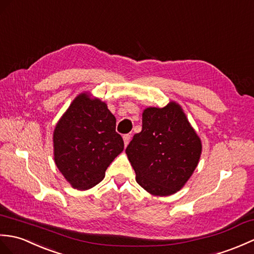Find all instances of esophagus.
Wrapping results in <instances>:
<instances>
[{"label": "esophagus", "instance_id": "34e87169", "mask_svg": "<svg viewBox=\"0 0 254 254\" xmlns=\"http://www.w3.org/2000/svg\"><path fill=\"white\" fill-rule=\"evenodd\" d=\"M129 139H131V135H129V134L123 135V140H125V145L126 146H127V144L129 143Z\"/></svg>", "mask_w": 254, "mask_h": 254}]
</instances>
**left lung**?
Instances as JSON below:
<instances>
[{
    "mask_svg": "<svg viewBox=\"0 0 254 254\" xmlns=\"http://www.w3.org/2000/svg\"><path fill=\"white\" fill-rule=\"evenodd\" d=\"M126 152L136 182L155 196H169L185 185L201 155V141L180 105L150 107L143 113V127Z\"/></svg>",
    "mask_w": 254,
    "mask_h": 254,
    "instance_id": "obj_1",
    "label": "left lung"
}]
</instances>
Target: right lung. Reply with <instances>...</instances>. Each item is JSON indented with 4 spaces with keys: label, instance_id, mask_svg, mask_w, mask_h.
Here are the masks:
<instances>
[{
    "label": "right lung",
    "instance_id": "add662e5",
    "mask_svg": "<svg viewBox=\"0 0 254 254\" xmlns=\"http://www.w3.org/2000/svg\"><path fill=\"white\" fill-rule=\"evenodd\" d=\"M53 140L58 170L79 190L102 182L109 164L125 148L107 105L85 93L75 97L58 121Z\"/></svg>",
    "mask_w": 254,
    "mask_h": 254
}]
</instances>
